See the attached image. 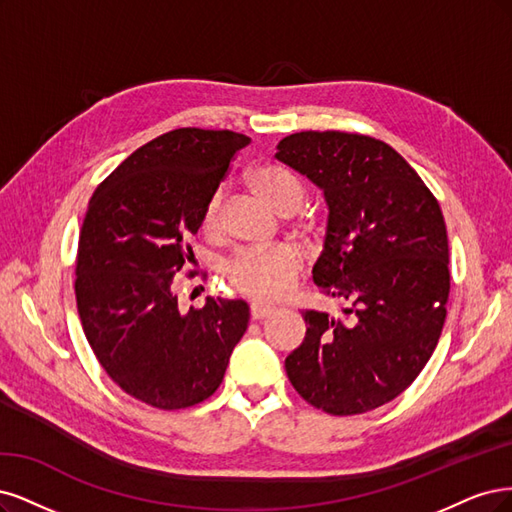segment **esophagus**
Masks as SVG:
<instances>
[{
    "mask_svg": "<svg viewBox=\"0 0 512 512\" xmlns=\"http://www.w3.org/2000/svg\"><path fill=\"white\" fill-rule=\"evenodd\" d=\"M270 315H274V308L272 306L259 304V302L251 304V319L253 321H263V319H268Z\"/></svg>",
    "mask_w": 512,
    "mask_h": 512,
    "instance_id": "obj_1",
    "label": "esophagus"
}]
</instances>
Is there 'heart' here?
I'll list each match as a JSON object with an SVG mask.
<instances>
[{"label":"heart","instance_id":"heart-1","mask_svg":"<svg viewBox=\"0 0 512 512\" xmlns=\"http://www.w3.org/2000/svg\"><path fill=\"white\" fill-rule=\"evenodd\" d=\"M251 189L274 212L291 217L304 204V187L300 178L278 163H263L249 174ZM223 195L217 191L208 197L202 210V229L214 236L221 227ZM300 272V257L291 246L272 249H249L227 261L225 274L240 293L255 300H278L289 291Z\"/></svg>","mask_w":512,"mask_h":512}]
</instances>
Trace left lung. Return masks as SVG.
Returning a JSON list of instances; mask_svg holds the SVG:
<instances>
[{
    "label": "left lung",
    "mask_w": 512,
    "mask_h": 512,
    "mask_svg": "<svg viewBox=\"0 0 512 512\" xmlns=\"http://www.w3.org/2000/svg\"><path fill=\"white\" fill-rule=\"evenodd\" d=\"M327 204L312 280L349 304V321L306 310V336L285 359L291 385L329 415L391 402L432 357L449 300V242L436 197L381 140L300 131L276 144Z\"/></svg>",
    "instance_id": "obj_1"
}]
</instances>
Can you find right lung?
Masks as SVG:
<instances>
[{"label":"right lung","mask_w":512,"mask_h":512,"mask_svg":"<svg viewBox=\"0 0 512 512\" xmlns=\"http://www.w3.org/2000/svg\"><path fill=\"white\" fill-rule=\"evenodd\" d=\"M249 136L221 129L168 131L131 153L95 189L82 221L76 302L106 374L131 398L163 410L217 391L249 327L244 300L206 298L183 312L174 276L185 238Z\"/></svg>","instance_id":"right-lung-1"}]
</instances>
